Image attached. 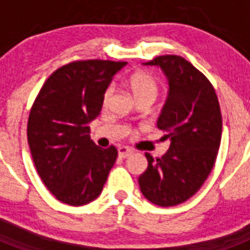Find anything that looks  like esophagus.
I'll return each instance as SVG.
<instances>
[{
  "label": "esophagus",
  "instance_id": "34e87169",
  "mask_svg": "<svg viewBox=\"0 0 250 250\" xmlns=\"http://www.w3.org/2000/svg\"><path fill=\"white\" fill-rule=\"evenodd\" d=\"M118 151H119V156H120V158H127V156L131 155L132 154V150L127 146H119Z\"/></svg>",
  "mask_w": 250,
  "mask_h": 250
}]
</instances>
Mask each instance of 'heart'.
<instances>
[{"label":"heart","instance_id":"b5f03b06","mask_svg":"<svg viewBox=\"0 0 250 250\" xmlns=\"http://www.w3.org/2000/svg\"><path fill=\"white\" fill-rule=\"evenodd\" d=\"M130 89L132 90L138 101L141 100H155L159 92V83L151 74L146 71H136L129 77ZM114 95V85H109L104 91V105L109 103Z\"/></svg>","mask_w":250,"mask_h":250}]
</instances>
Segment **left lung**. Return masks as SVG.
I'll use <instances>...</instances> for the list:
<instances>
[{
    "label": "left lung",
    "instance_id": "1",
    "mask_svg": "<svg viewBox=\"0 0 250 250\" xmlns=\"http://www.w3.org/2000/svg\"><path fill=\"white\" fill-rule=\"evenodd\" d=\"M145 65L160 66L170 91L158 127L170 139L161 158L145 152L147 169L139 176L141 193L159 207L187 202L210 174L222 140V112L211 83L188 60L163 55Z\"/></svg>",
    "mask_w": 250,
    "mask_h": 250
}]
</instances>
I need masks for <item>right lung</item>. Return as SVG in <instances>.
<instances>
[{
  "mask_svg": "<svg viewBox=\"0 0 250 250\" xmlns=\"http://www.w3.org/2000/svg\"><path fill=\"white\" fill-rule=\"evenodd\" d=\"M125 61L76 60L45 81L31 107L27 140L40 178L60 202L87 204L103 191L118 149L98 146L89 123L99 116L105 89Z\"/></svg>",
  "mask_w": 250,
  "mask_h": 250,
  "instance_id": "1",
  "label": "right lung"
}]
</instances>
